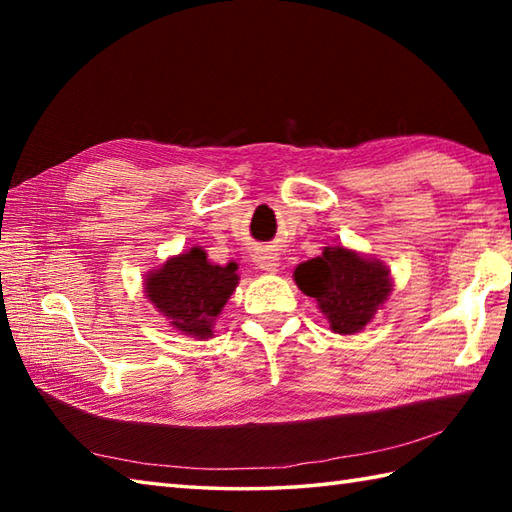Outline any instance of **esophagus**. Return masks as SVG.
<instances>
[{"label": "esophagus", "mask_w": 512, "mask_h": 512, "mask_svg": "<svg viewBox=\"0 0 512 512\" xmlns=\"http://www.w3.org/2000/svg\"><path fill=\"white\" fill-rule=\"evenodd\" d=\"M253 262H255V266H259L262 270H270V273H275L277 266H279V257H277V253H273V250L262 248L253 255Z\"/></svg>", "instance_id": "obj_1"}]
</instances>
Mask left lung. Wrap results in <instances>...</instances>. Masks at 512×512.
I'll return each instance as SVG.
<instances>
[{
  "label": "left lung",
  "instance_id": "obj_1",
  "mask_svg": "<svg viewBox=\"0 0 512 512\" xmlns=\"http://www.w3.org/2000/svg\"><path fill=\"white\" fill-rule=\"evenodd\" d=\"M299 290L314 297L330 328L356 334L374 319L391 292L389 270L343 246H325L323 253L295 268Z\"/></svg>",
  "mask_w": 512,
  "mask_h": 512
}]
</instances>
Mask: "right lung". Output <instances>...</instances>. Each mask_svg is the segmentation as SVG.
<instances>
[{"label":"right lung","instance_id":"obj_1","mask_svg":"<svg viewBox=\"0 0 512 512\" xmlns=\"http://www.w3.org/2000/svg\"><path fill=\"white\" fill-rule=\"evenodd\" d=\"M237 264H211L200 246L169 257L145 277L147 299L171 328L195 339H211L215 317L237 288Z\"/></svg>","mask_w":512,"mask_h":512}]
</instances>
